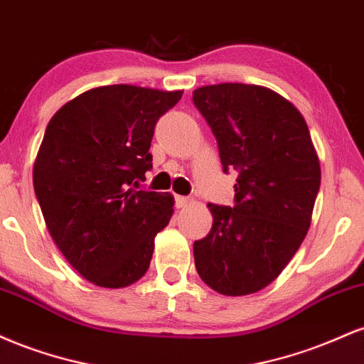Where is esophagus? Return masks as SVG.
<instances>
[{
	"instance_id": "esophagus-1",
	"label": "esophagus",
	"mask_w": 364,
	"mask_h": 364,
	"mask_svg": "<svg viewBox=\"0 0 364 364\" xmlns=\"http://www.w3.org/2000/svg\"><path fill=\"white\" fill-rule=\"evenodd\" d=\"M176 205L178 208H185L188 205H191V198L190 196H176Z\"/></svg>"
}]
</instances>
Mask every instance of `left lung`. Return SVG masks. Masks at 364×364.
<instances>
[{"label": "left lung", "instance_id": "obj_1", "mask_svg": "<svg viewBox=\"0 0 364 364\" xmlns=\"http://www.w3.org/2000/svg\"><path fill=\"white\" fill-rule=\"evenodd\" d=\"M193 102L224 173H240L235 207L207 205L214 223L193 245L196 272L219 294H253L279 277L310 229L318 156L301 112L272 89L217 83L193 90Z\"/></svg>", "mask_w": 364, "mask_h": 364}]
</instances>
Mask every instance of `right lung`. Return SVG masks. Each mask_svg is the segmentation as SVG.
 Returning <instances> with one entry per match:
<instances>
[{
    "label": "right lung",
    "instance_id": "1",
    "mask_svg": "<svg viewBox=\"0 0 364 364\" xmlns=\"http://www.w3.org/2000/svg\"><path fill=\"white\" fill-rule=\"evenodd\" d=\"M183 90L102 85L60 107L34 162L46 228L90 284L119 289L149 270L154 240L174 214V196L136 190L152 168L157 119Z\"/></svg>",
    "mask_w": 364,
    "mask_h": 364
}]
</instances>
